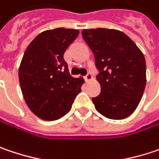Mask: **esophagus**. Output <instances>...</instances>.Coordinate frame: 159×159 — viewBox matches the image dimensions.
Masks as SVG:
<instances>
[{
  "label": "esophagus",
  "mask_w": 159,
  "mask_h": 159,
  "mask_svg": "<svg viewBox=\"0 0 159 159\" xmlns=\"http://www.w3.org/2000/svg\"><path fill=\"white\" fill-rule=\"evenodd\" d=\"M85 79H86V80H87L88 82H89V81L93 80V77H92V74L90 73V72H89V73L86 75Z\"/></svg>",
  "instance_id": "obj_1"
}]
</instances>
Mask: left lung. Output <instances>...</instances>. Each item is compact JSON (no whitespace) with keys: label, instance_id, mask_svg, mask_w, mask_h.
<instances>
[{"label":"left lung","instance_id":"left-lung-1","mask_svg":"<svg viewBox=\"0 0 159 159\" xmlns=\"http://www.w3.org/2000/svg\"><path fill=\"white\" fill-rule=\"evenodd\" d=\"M82 37L92 51L101 91L92 98L95 108L110 119L128 118L138 108L147 76L144 54L124 32L113 29H85Z\"/></svg>","mask_w":159,"mask_h":159}]
</instances>
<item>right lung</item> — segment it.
Here are the masks:
<instances>
[{"label": "right lung", "instance_id": "right-lung-1", "mask_svg": "<svg viewBox=\"0 0 159 159\" xmlns=\"http://www.w3.org/2000/svg\"><path fill=\"white\" fill-rule=\"evenodd\" d=\"M79 33L74 29L44 30L23 54L19 67L20 86L27 106L39 119L53 121L62 118L81 91L83 78L72 77L63 59Z\"/></svg>", "mask_w": 159, "mask_h": 159}]
</instances>
